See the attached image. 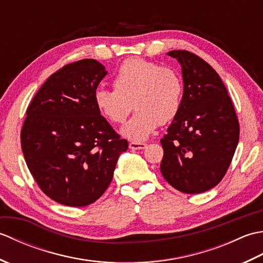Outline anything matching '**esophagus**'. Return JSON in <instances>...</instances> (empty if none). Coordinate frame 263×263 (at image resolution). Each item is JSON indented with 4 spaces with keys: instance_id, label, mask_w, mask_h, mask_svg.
<instances>
[{
    "instance_id": "1",
    "label": "esophagus",
    "mask_w": 263,
    "mask_h": 263,
    "mask_svg": "<svg viewBox=\"0 0 263 263\" xmlns=\"http://www.w3.org/2000/svg\"><path fill=\"white\" fill-rule=\"evenodd\" d=\"M146 147H147V144L143 143V142L132 141V142L128 143V148L132 149V150H140V149H144Z\"/></svg>"
}]
</instances>
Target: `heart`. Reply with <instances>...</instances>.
Wrapping results in <instances>:
<instances>
[{
	"label": "heart",
	"instance_id": "b5f03b06",
	"mask_svg": "<svg viewBox=\"0 0 263 263\" xmlns=\"http://www.w3.org/2000/svg\"><path fill=\"white\" fill-rule=\"evenodd\" d=\"M114 90L98 88L93 93L99 114L111 124L124 122L121 135L135 142H142L159 124H166L178 115L182 107L183 83L177 72L143 59L123 62L113 79Z\"/></svg>",
	"mask_w": 263,
	"mask_h": 263
}]
</instances>
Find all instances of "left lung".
<instances>
[{
  "label": "left lung",
  "mask_w": 263,
  "mask_h": 263,
  "mask_svg": "<svg viewBox=\"0 0 263 263\" xmlns=\"http://www.w3.org/2000/svg\"><path fill=\"white\" fill-rule=\"evenodd\" d=\"M181 64L183 99L180 113L160 143V172L171 185L187 194L216 186L235 153L239 125L220 77L193 53H167Z\"/></svg>",
  "instance_id": "left-lung-1"
}]
</instances>
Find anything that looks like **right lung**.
Masks as SVG:
<instances>
[{
  "instance_id": "obj_1",
  "label": "right lung",
  "mask_w": 263,
  "mask_h": 263,
  "mask_svg": "<svg viewBox=\"0 0 263 263\" xmlns=\"http://www.w3.org/2000/svg\"><path fill=\"white\" fill-rule=\"evenodd\" d=\"M106 74L93 59L65 65L27 109L21 130L27 166L42 191L61 204L85 206L102 197L127 149L95 106L93 93Z\"/></svg>"
}]
</instances>
